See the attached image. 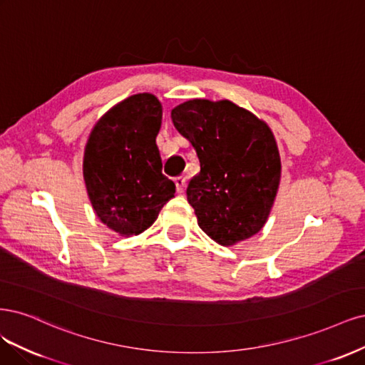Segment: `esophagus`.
<instances>
[{
    "label": "esophagus",
    "instance_id": "1",
    "mask_svg": "<svg viewBox=\"0 0 365 365\" xmlns=\"http://www.w3.org/2000/svg\"><path fill=\"white\" fill-rule=\"evenodd\" d=\"M174 183H175V187H178L179 194L185 192V186H186V179L185 178H182V175H180V178H175Z\"/></svg>",
    "mask_w": 365,
    "mask_h": 365
}]
</instances>
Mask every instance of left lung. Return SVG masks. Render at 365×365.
I'll use <instances>...</instances> for the list:
<instances>
[{
  "mask_svg": "<svg viewBox=\"0 0 365 365\" xmlns=\"http://www.w3.org/2000/svg\"><path fill=\"white\" fill-rule=\"evenodd\" d=\"M171 120L200 160L186 190L200 229L225 247L252 238L265 226L280 183L272 128L229 100H187Z\"/></svg>",
  "mask_w": 365,
  "mask_h": 365,
  "instance_id": "1",
  "label": "left lung"
}]
</instances>
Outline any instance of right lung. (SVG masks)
<instances>
[{
  "instance_id": "1",
  "label": "right lung",
  "mask_w": 365,
  "mask_h": 365,
  "mask_svg": "<svg viewBox=\"0 0 365 365\" xmlns=\"http://www.w3.org/2000/svg\"><path fill=\"white\" fill-rule=\"evenodd\" d=\"M162 103L148 92L115 104L92 127L83 156V179L93 212L121 237L143 233L174 197L162 174L156 136Z\"/></svg>"
}]
</instances>
